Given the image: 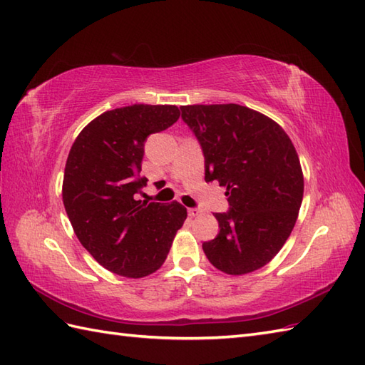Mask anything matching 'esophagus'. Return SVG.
Returning <instances> with one entry per match:
<instances>
[{
    "label": "esophagus",
    "mask_w": 365,
    "mask_h": 365,
    "mask_svg": "<svg viewBox=\"0 0 365 365\" xmlns=\"http://www.w3.org/2000/svg\"><path fill=\"white\" fill-rule=\"evenodd\" d=\"M188 215L191 216V218H195V216L202 215V212H200L199 208H188Z\"/></svg>",
    "instance_id": "1"
}]
</instances>
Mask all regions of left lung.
I'll return each instance as SVG.
<instances>
[{"label": "left lung", "instance_id": "8db88e82", "mask_svg": "<svg viewBox=\"0 0 365 365\" xmlns=\"http://www.w3.org/2000/svg\"><path fill=\"white\" fill-rule=\"evenodd\" d=\"M205 157V182L226 187L229 212L202 250L215 268L240 276L265 267L298 218L304 178L282 127L242 105L180 106Z\"/></svg>", "mask_w": 365, "mask_h": 365}]
</instances>
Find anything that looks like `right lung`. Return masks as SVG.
<instances>
[{
	"instance_id": "right-lung-1",
	"label": "right lung",
	"mask_w": 365,
	"mask_h": 365,
	"mask_svg": "<svg viewBox=\"0 0 365 365\" xmlns=\"http://www.w3.org/2000/svg\"><path fill=\"white\" fill-rule=\"evenodd\" d=\"M180 118L175 105H131L100 114L68 152L63 202L75 235L100 265L125 277H144L165 263L187 208L141 202L139 175L149 135Z\"/></svg>"
}]
</instances>
